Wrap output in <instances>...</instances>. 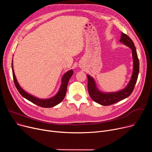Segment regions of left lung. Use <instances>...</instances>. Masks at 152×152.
Returning <instances> with one entry per match:
<instances>
[{
  "mask_svg": "<svg viewBox=\"0 0 152 152\" xmlns=\"http://www.w3.org/2000/svg\"><path fill=\"white\" fill-rule=\"evenodd\" d=\"M119 42L124 44L131 49L133 60L132 74L129 83L124 88L113 92H103L98 89L94 79L89 75H87V79H88L87 88H88L89 94L94 102L102 105L108 106L112 105L128 97L132 94L137 80L139 73V61L134 44L131 39L123 33H121Z\"/></svg>",
  "mask_w": 152,
  "mask_h": 152,
  "instance_id": "8db88e82",
  "label": "left lung"
}]
</instances>
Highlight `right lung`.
<instances>
[{"label": "right lung", "instance_id": "add662e5", "mask_svg": "<svg viewBox=\"0 0 152 152\" xmlns=\"http://www.w3.org/2000/svg\"><path fill=\"white\" fill-rule=\"evenodd\" d=\"M12 73H13L14 83L16 87H17V90L20 92V94L24 98H25L26 99L28 100L29 101L31 102L32 103H34V104L39 107H44V108H51V107H55L57 105H58V103H60L63 100L66 94V89H67L68 81L69 80L70 77L73 74V69H70L68 71L66 72L61 77V83L58 92L53 97L51 98L42 99H39L36 97L33 96V95H32L31 94H29V93L26 92L18 84L17 79L16 78V76L15 75L13 66V60L12 63Z\"/></svg>", "mask_w": 152, "mask_h": 152}]
</instances>
